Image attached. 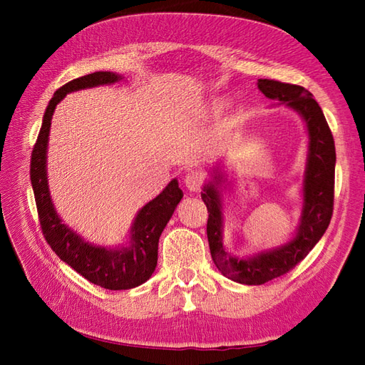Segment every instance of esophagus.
<instances>
[{
    "instance_id": "34e87169",
    "label": "esophagus",
    "mask_w": 365,
    "mask_h": 365,
    "mask_svg": "<svg viewBox=\"0 0 365 365\" xmlns=\"http://www.w3.org/2000/svg\"><path fill=\"white\" fill-rule=\"evenodd\" d=\"M184 182H185L187 189H189L190 192H200L202 184H204V178H202L201 173H197V172H189V173L185 175Z\"/></svg>"
}]
</instances>
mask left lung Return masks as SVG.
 <instances>
[{"instance_id": "obj_1", "label": "left lung", "mask_w": 365, "mask_h": 365, "mask_svg": "<svg viewBox=\"0 0 365 365\" xmlns=\"http://www.w3.org/2000/svg\"><path fill=\"white\" fill-rule=\"evenodd\" d=\"M257 86L271 101L279 105L286 103L302 115L307 128L309 146L300 224L294 239L277 248L247 259L231 256L224 247L222 204L217 187L214 185L220 184L222 176L217 175L215 176L216 182L204 185L201 197L208 210L207 237L212 259L225 277L242 284H263L291 271L323 237L334 213L335 143L322 108L312 94L300 85L259 79Z\"/></svg>"}]
</instances>
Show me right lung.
<instances>
[{
  "label": "right lung",
  "mask_w": 365,
  "mask_h": 365,
  "mask_svg": "<svg viewBox=\"0 0 365 365\" xmlns=\"http://www.w3.org/2000/svg\"><path fill=\"white\" fill-rule=\"evenodd\" d=\"M120 79L121 76L111 71H96L61 86L43 114L30 161V180L43 237L59 259L70 264L76 272L88 282L111 291L132 289L150 279L158 260L160 236L180 204L182 190L178 181L172 180L157 197L140 210L130 227V244L128 247H97L62 224L54 210L47 181V146L53 113L65 96L85 88L114 83Z\"/></svg>",
  "instance_id": "obj_1"
}]
</instances>
